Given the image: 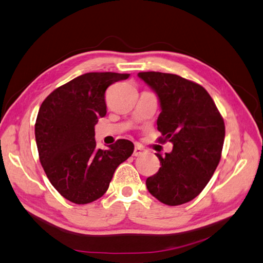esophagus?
<instances>
[{"label":"esophagus","mask_w":263,"mask_h":263,"mask_svg":"<svg viewBox=\"0 0 263 263\" xmlns=\"http://www.w3.org/2000/svg\"><path fill=\"white\" fill-rule=\"evenodd\" d=\"M143 153H146V149H145V148H142L141 146L136 145V147H135V152H133V155H135V156H141Z\"/></svg>","instance_id":"1"}]
</instances>
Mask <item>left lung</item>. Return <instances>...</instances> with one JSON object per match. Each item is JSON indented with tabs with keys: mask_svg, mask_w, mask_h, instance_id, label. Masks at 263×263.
Returning <instances> with one entry per match:
<instances>
[{
	"mask_svg": "<svg viewBox=\"0 0 263 263\" xmlns=\"http://www.w3.org/2000/svg\"><path fill=\"white\" fill-rule=\"evenodd\" d=\"M138 76L158 97L157 128L173 149L156 154L161 167L146 180L148 192L170 206L194 199L217 168L224 140V122L208 91L174 74L142 71Z\"/></svg>",
	"mask_w": 263,
	"mask_h": 263,
	"instance_id": "1",
	"label": "left lung"
}]
</instances>
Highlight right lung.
Returning <instances> with one entry per match:
<instances>
[{"label": "right lung", "instance_id": "add662e5", "mask_svg": "<svg viewBox=\"0 0 263 263\" xmlns=\"http://www.w3.org/2000/svg\"><path fill=\"white\" fill-rule=\"evenodd\" d=\"M130 74L86 73L45 98L35 123L40 162L52 186L66 199L87 204L104 195L115 170L135 146L120 139L107 151L97 148L95 125L107 112L105 92Z\"/></svg>", "mask_w": 263, "mask_h": 263}]
</instances>
